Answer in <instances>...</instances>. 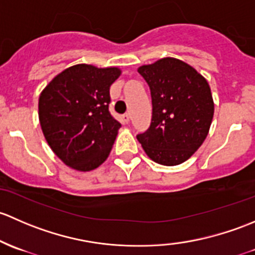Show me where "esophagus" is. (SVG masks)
Masks as SVG:
<instances>
[{"mask_svg":"<svg viewBox=\"0 0 255 255\" xmlns=\"http://www.w3.org/2000/svg\"><path fill=\"white\" fill-rule=\"evenodd\" d=\"M123 120H124V123L128 124V122H130V114H128V113H125V114L123 115Z\"/></svg>","mask_w":255,"mask_h":255,"instance_id":"esophagus-1","label":"esophagus"}]
</instances>
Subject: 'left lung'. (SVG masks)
<instances>
[{
	"label": "left lung",
	"instance_id": "left-lung-1",
	"mask_svg": "<svg viewBox=\"0 0 255 255\" xmlns=\"http://www.w3.org/2000/svg\"><path fill=\"white\" fill-rule=\"evenodd\" d=\"M151 91L152 119L138 142L158 164L177 166L205 141L214 117L209 83L190 65L174 57L138 67Z\"/></svg>",
	"mask_w": 255,
	"mask_h": 255
}]
</instances>
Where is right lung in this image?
Instances as JSON below:
<instances>
[{"instance_id": "right-lung-1", "label": "right lung", "mask_w": 255, "mask_h": 255, "mask_svg": "<svg viewBox=\"0 0 255 255\" xmlns=\"http://www.w3.org/2000/svg\"><path fill=\"white\" fill-rule=\"evenodd\" d=\"M120 73L118 67L75 65L59 73L41 92V130L66 166L88 172L108 158L122 127L109 112V88Z\"/></svg>"}]
</instances>
